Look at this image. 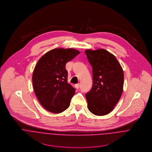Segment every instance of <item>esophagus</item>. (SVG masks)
<instances>
[{"label":"esophagus","instance_id":"obj_1","mask_svg":"<svg viewBox=\"0 0 152 152\" xmlns=\"http://www.w3.org/2000/svg\"><path fill=\"white\" fill-rule=\"evenodd\" d=\"M75 88H76L77 89H78V88H80V84H77L75 86Z\"/></svg>","mask_w":152,"mask_h":152}]
</instances>
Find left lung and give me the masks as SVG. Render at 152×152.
Wrapping results in <instances>:
<instances>
[{
  "mask_svg": "<svg viewBox=\"0 0 152 152\" xmlns=\"http://www.w3.org/2000/svg\"><path fill=\"white\" fill-rule=\"evenodd\" d=\"M92 68L93 85L86 94L89 110L98 116L110 112L121 98L124 75L116 57L104 49L86 50Z\"/></svg>",
  "mask_w": 152,
  "mask_h": 152,
  "instance_id": "8db88e82",
  "label": "left lung"
}]
</instances>
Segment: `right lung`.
I'll return each instance as SVG.
<instances>
[{
    "instance_id": "1",
    "label": "right lung",
    "mask_w": 152,
    "mask_h": 152,
    "mask_svg": "<svg viewBox=\"0 0 152 152\" xmlns=\"http://www.w3.org/2000/svg\"><path fill=\"white\" fill-rule=\"evenodd\" d=\"M80 53L72 48H56L45 53L39 60L33 73V86L42 105L59 113L68 108L75 89L67 82V62Z\"/></svg>"
}]
</instances>
